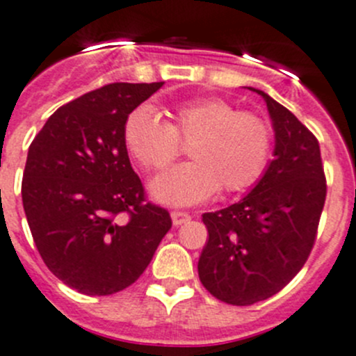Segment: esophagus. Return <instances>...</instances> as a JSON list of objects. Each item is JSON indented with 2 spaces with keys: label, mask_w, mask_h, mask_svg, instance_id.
<instances>
[{
  "label": "esophagus",
  "mask_w": 356,
  "mask_h": 356,
  "mask_svg": "<svg viewBox=\"0 0 356 356\" xmlns=\"http://www.w3.org/2000/svg\"><path fill=\"white\" fill-rule=\"evenodd\" d=\"M189 219H191V217H189V213H186V212H172V222H174V226H181V224L188 222Z\"/></svg>",
  "instance_id": "34e87169"
}]
</instances>
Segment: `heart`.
Segmentation results:
<instances>
[{
	"label": "heart",
	"mask_w": 356,
	"mask_h": 356,
	"mask_svg": "<svg viewBox=\"0 0 356 356\" xmlns=\"http://www.w3.org/2000/svg\"><path fill=\"white\" fill-rule=\"evenodd\" d=\"M172 123L149 104L127 116L123 139L132 156L147 170L165 168L188 143L193 161L172 167L151 182V193L161 203L188 207L205 202L219 188L241 191L254 184L270 160L273 132L270 123L254 113L240 111L219 97L179 102Z\"/></svg>",
	"instance_id": "heart-1"
}]
</instances>
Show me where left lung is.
<instances>
[{"label":"left lung","instance_id":"1","mask_svg":"<svg viewBox=\"0 0 356 356\" xmlns=\"http://www.w3.org/2000/svg\"><path fill=\"white\" fill-rule=\"evenodd\" d=\"M275 130L271 163L240 202L203 213L209 241L198 261L203 287L219 301L250 306L299 273L316 238L327 184L316 137L262 90Z\"/></svg>","mask_w":356,"mask_h":356}]
</instances>
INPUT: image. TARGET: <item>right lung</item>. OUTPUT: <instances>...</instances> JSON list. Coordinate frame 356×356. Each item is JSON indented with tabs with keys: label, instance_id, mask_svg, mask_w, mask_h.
I'll return each instance as SVG.
<instances>
[{
	"label": "right lung",
	"instance_id": "1",
	"mask_svg": "<svg viewBox=\"0 0 356 356\" xmlns=\"http://www.w3.org/2000/svg\"><path fill=\"white\" fill-rule=\"evenodd\" d=\"M163 86L111 83L58 108L29 146L22 203L48 270L78 292L132 285L172 227L144 198L123 139L125 120Z\"/></svg>",
	"mask_w": 356,
	"mask_h": 356
}]
</instances>
